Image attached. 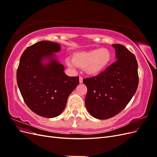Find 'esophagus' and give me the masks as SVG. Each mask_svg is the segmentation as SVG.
<instances>
[{
    "mask_svg": "<svg viewBox=\"0 0 157 157\" xmlns=\"http://www.w3.org/2000/svg\"><path fill=\"white\" fill-rule=\"evenodd\" d=\"M79 82L80 83H82L83 82V78L82 77H79Z\"/></svg>",
    "mask_w": 157,
    "mask_h": 157,
    "instance_id": "34e87169",
    "label": "esophagus"
}]
</instances>
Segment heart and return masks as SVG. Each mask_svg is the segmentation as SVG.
Instances as JSON below:
<instances>
[{
  "mask_svg": "<svg viewBox=\"0 0 157 157\" xmlns=\"http://www.w3.org/2000/svg\"><path fill=\"white\" fill-rule=\"evenodd\" d=\"M111 60V50L101 48L75 52L72 56V61L67 60V64L71 67L76 65L83 69L88 75L97 76L108 67Z\"/></svg>",
  "mask_w": 157,
  "mask_h": 157,
  "instance_id": "heart-1",
  "label": "heart"
}]
</instances>
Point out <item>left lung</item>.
I'll use <instances>...</instances> for the list:
<instances>
[{
  "label": "left lung",
  "mask_w": 157,
  "mask_h": 157,
  "mask_svg": "<svg viewBox=\"0 0 157 157\" xmlns=\"http://www.w3.org/2000/svg\"><path fill=\"white\" fill-rule=\"evenodd\" d=\"M117 60L99 75L83 80L88 88L85 105L93 117L108 119L124 109L139 83L135 56L123 45L113 44Z\"/></svg>",
  "instance_id": "8db88e82"
}]
</instances>
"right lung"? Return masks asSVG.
<instances>
[{
	"label": "right lung",
	"instance_id": "obj_1",
	"mask_svg": "<svg viewBox=\"0 0 157 157\" xmlns=\"http://www.w3.org/2000/svg\"><path fill=\"white\" fill-rule=\"evenodd\" d=\"M60 50V44L56 42H36L23 52L17 70V86L26 105L45 118L62 113L69 96L79 83L78 77L64 73V66L54 54Z\"/></svg>",
	"mask_w": 157,
	"mask_h": 157
}]
</instances>
